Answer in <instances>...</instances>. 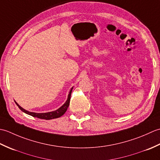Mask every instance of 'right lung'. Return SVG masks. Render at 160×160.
<instances>
[{"label":"right lung","instance_id":"obj_1","mask_svg":"<svg viewBox=\"0 0 160 160\" xmlns=\"http://www.w3.org/2000/svg\"><path fill=\"white\" fill-rule=\"evenodd\" d=\"M72 87L71 89L69 95H68L67 97V101L64 102V104L61 106L59 108H58L57 110L53 111H51V112H47V113H34V112H30L27 111L25 109H24L23 108H22L20 105L16 102L15 101L16 104H17V106L19 107V108L24 113H25L26 114H28L29 115H32V116L34 117V118H40V119H44V120H52V119H55V118H58L62 116L64 114V113L67 111L68 107H69V102H70V98H71V92H72L73 90Z\"/></svg>","mask_w":160,"mask_h":160}]
</instances>
